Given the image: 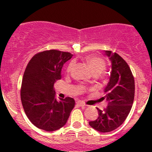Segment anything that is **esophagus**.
<instances>
[{"mask_svg":"<svg viewBox=\"0 0 152 152\" xmlns=\"http://www.w3.org/2000/svg\"><path fill=\"white\" fill-rule=\"evenodd\" d=\"M76 104H77L78 106H79V107H85V104L84 103V102H80V101H79V102H76Z\"/></svg>","mask_w":152,"mask_h":152,"instance_id":"1","label":"esophagus"}]
</instances>
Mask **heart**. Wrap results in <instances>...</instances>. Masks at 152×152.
<instances>
[{"mask_svg": "<svg viewBox=\"0 0 152 152\" xmlns=\"http://www.w3.org/2000/svg\"><path fill=\"white\" fill-rule=\"evenodd\" d=\"M86 62L88 64L93 74H100L105 69V63L101 58L96 56H87L85 57ZM73 67V62L69 63L67 67V72L70 73Z\"/></svg>", "mask_w": 152, "mask_h": 152, "instance_id": "heart-1", "label": "heart"}]
</instances>
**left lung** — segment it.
Wrapping results in <instances>:
<instances>
[{
	"mask_svg": "<svg viewBox=\"0 0 152 152\" xmlns=\"http://www.w3.org/2000/svg\"><path fill=\"white\" fill-rule=\"evenodd\" d=\"M105 54L111 62L112 71L102 99L108 102V106L104 110L97 108L99 117L89 122L90 126L101 132L113 131L124 123L134 97V79L128 64L118 53L105 50Z\"/></svg>",
	"mask_w": 152,
	"mask_h": 152,
	"instance_id": "1",
	"label": "left lung"
}]
</instances>
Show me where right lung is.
<instances>
[{
  "instance_id": "obj_1",
  "label": "right lung",
  "mask_w": 152,
  "mask_h": 152,
  "mask_svg": "<svg viewBox=\"0 0 152 152\" xmlns=\"http://www.w3.org/2000/svg\"><path fill=\"white\" fill-rule=\"evenodd\" d=\"M73 54L57 50L35 54L27 65L22 80L20 99L26 115L35 126L47 132L66 124L75 107L73 98L58 101L53 85L61 79L63 65Z\"/></svg>"
}]
</instances>
